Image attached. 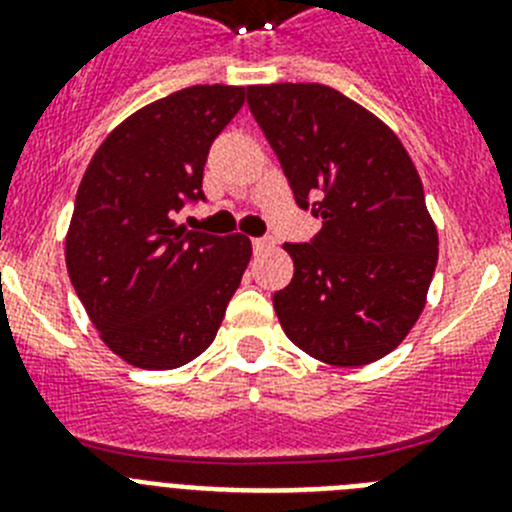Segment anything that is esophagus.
<instances>
[{
    "label": "esophagus",
    "instance_id": "esophagus-1",
    "mask_svg": "<svg viewBox=\"0 0 512 512\" xmlns=\"http://www.w3.org/2000/svg\"><path fill=\"white\" fill-rule=\"evenodd\" d=\"M269 248H274V241H271V238H253V251L256 253H264V251H269Z\"/></svg>",
    "mask_w": 512,
    "mask_h": 512
}]
</instances>
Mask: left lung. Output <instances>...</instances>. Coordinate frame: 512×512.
<instances>
[{
	"label": "left lung",
	"mask_w": 512,
	"mask_h": 512,
	"mask_svg": "<svg viewBox=\"0 0 512 512\" xmlns=\"http://www.w3.org/2000/svg\"><path fill=\"white\" fill-rule=\"evenodd\" d=\"M297 207L323 220L284 243L295 277L274 292L284 333L338 366L387 356L423 312L438 235L420 176L397 135L325 84L248 87Z\"/></svg>",
	"instance_id": "1"
}]
</instances>
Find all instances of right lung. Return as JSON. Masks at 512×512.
<instances>
[{
  "mask_svg": "<svg viewBox=\"0 0 512 512\" xmlns=\"http://www.w3.org/2000/svg\"><path fill=\"white\" fill-rule=\"evenodd\" d=\"M243 99V87L197 84L148 104L104 138L79 184L66 269L102 341L140 369L197 359L251 259L241 233L176 225L207 200V153Z\"/></svg>",
  "mask_w": 512,
  "mask_h": 512,
  "instance_id": "obj_1",
  "label": "right lung"
}]
</instances>
